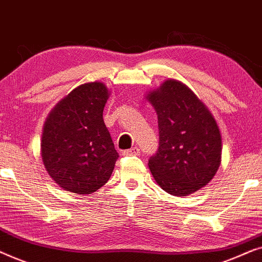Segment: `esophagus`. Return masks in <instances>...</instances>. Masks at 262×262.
Here are the masks:
<instances>
[{"label":"esophagus","instance_id":"34e87169","mask_svg":"<svg viewBox=\"0 0 262 262\" xmlns=\"http://www.w3.org/2000/svg\"><path fill=\"white\" fill-rule=\"evenodd\" d=\"M139 152H141V151H139V149L137 148V146H134V148L123 151V155H125V156H137V155H139Z\"/></svg>","mask_w":262,"mask_h":262}]
</instances>
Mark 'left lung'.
I'll return each instance as SVG.
<instances>
[{
	"mask_svg": "<svg viewBox=\"0 0 262 262\" xmlns=\"http://www.w3.org/2000/svg\"><path fill=\"white\" fill-rule=\"evenodd\" d=\"M159 119L160 145L148 166L160 187L185 196L206 186L222 159V136L209 108L187 85L167 80L149 92Z\"/></svg>",
	"mask_w": 262,
	"mask_h": 262,
	"instance_id": "1",
	"label": "left lung"
}]
</instances>
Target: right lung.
<instances>
[{
    "mask_svg": "<svg viewBox=\"0 0 262 262\" xmlns=\"http://www.w3.org/2000/svg\"><path fill=\"white\" fill-rule=\"evenodd\" d=\"M108 96L101 82L81 84L46 118L41 159L52 180L66 191L91 194L112 175L119 155L102 118Z\"/></svg>",
    "mask_w": 262,
    "mask_h": 262,
    "instance_id": "obj_1",
    "label": "right lung"
}]
</instances>
